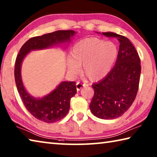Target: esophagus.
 <instances>
[{
    "label": "esophagus",
    "instance_id": "34e87169",
    "mask_svg": "<svg viewBox=\"0 0 157 157\" xmlns=\"http://www.w3.org/2000/svg\"><path fill=\"white\" fill-rule=\"evenodd\" d=\"M84 86H85V84H82V83H80V82H78L76 83V88H77V90H78V91H80L81 89H82Z\"/></svg>",
    "mask_w": 157,
    "mask_h": 157
}]
</instances>
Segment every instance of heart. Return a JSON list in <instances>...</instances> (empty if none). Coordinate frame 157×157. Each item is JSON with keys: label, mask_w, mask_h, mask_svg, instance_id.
Returning <instances> with one entry per match:
<instances>
[{"label": "heart", "mask_w": 157, "mask_h": 157, "mask_svg": "<svg viewBox=\"0 0 157 157\" xmlns=\"http://www.w3.org/2000/svg\"><path fill=\"white\" fill-rule=\"evenodd\" d=\"M118 56V48L112 41H104L95 37L82 39L71 50V58L67 60L68 71L73 75L83 72L91 80L104 78L111 71Z\"/></svg>", "instance_id": "b5f03b06"}]
</instances>
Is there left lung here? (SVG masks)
Segmentation results:
<instances>
[{"label":"left lung","instance_id":"8db88e82","mask_svg":"<svg viewBox=\"0 0 157 157\" xmlns=\"http://www.w3.org/2000/svg\"><path fill=\"white\" fill-rule=\"evenodd\" d=\"M120 42L115 66L107 76L93 84L94 95L90 109L95 116L110 120L128 110L136 97L141 66L139 54L127 37L113 33H103Z\"/></svg>","mask_w":157,"mask_h":157}]
</instances>
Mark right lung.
<instances>
[{
	"label": "right lung",
	"mask_w": 157,
	"mask_h": 157,
	"mask_svg": "<svg viewBox=\"0 0 157 157\" xmlns=\"http://www.w3.org/2000/svg\"><path fill=\"white\" fill-rule=\"evenodd\" d=\"M75 33L73 30H58L42 36L33 37L21 48L16 59L14 78L23 105L34 118L45 123H55L64 118L70 109L71 98L77 93L75 82H63L54 91L41 99L32 97L23 86L21 76L23 59L30 50L46 48L70 41Z\"/></svg>",
	"instance_id": "add662e5"
}]
</instances>
